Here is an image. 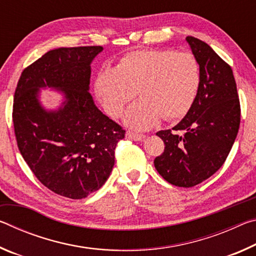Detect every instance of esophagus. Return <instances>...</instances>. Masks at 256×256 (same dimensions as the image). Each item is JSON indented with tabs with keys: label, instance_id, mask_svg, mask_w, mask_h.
<instances>
[{
	"label": "esophagus",
	"instance_id": "obj_1",
	"mask_svg": "<svg viewBox=\"0 0 256 256\" xmlns=\"http://www.w3.org/2000/svg\"><path fill=\"white\" fill-rule=\"evenodd\" d=\"M126 138H132L134 141H142L146 138L144 134H138V133H133L131 131H128L126 132Z\"/></svg>",
	"mask_w": 256,
	"mask_h": 256
}]
</instances>
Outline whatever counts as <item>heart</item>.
I'll return each instance as SVG.
<instances>
[{
	"mask_svg": "<svg viewBox=\"0 0 256 256\" xmlns=\"http://www.w3.org/2000/svg\"><path fill=\"white\" fill-rule=\"evenodd\" d=\"M201 84V68L190 53L172 50L132 52L118 66L102 72L96 80V94L105 110L118 118L136 97L125 112L124 123L136 130H146L188 114Z\"/></svg>",
	"mask_w": 256,
	"mask_h": 256,
	"instance_id": "1",
	"label": "heart"
}]
</instances>
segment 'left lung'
<instances>
[{
	"label": "left lung",
	"instance_id": "1",
	"mask_svg": "<svg viewBox=\"0 0 256 256\" xmlns=\"http://www.w3.org/2000/svg\"><path fill=\"white\" fill-rule=\"evenodd\" d=\"M186 42L201 68V84L192 107L172 130L157 136L164 144L154 167L164 180L192 188L209 178L230 152L240 123V105L232 68L206 44L188 36Z\"/></svg>",
	"mask_w": 256,
	"mask_h": 256
}]
</instances>
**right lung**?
Listing matches in <instances>:
<instances>
[{
  "label": "right lung",
  "mask_w": 256,
  "mask_h": 256,
  "mask_svg": "<svg viewBox=\"0 0 256 256\" xmlns=\"http://www.w3.org/2000/svg\"><path fill=\"white\" fill-rule=\"evenodd\" d=\"M102 50L84 46L47 52L24 68L14 92L12 118L20 154L42 185L66 198H86L105 184L116 144L125 136L89 92L92 63ZM42 88L61 94L58 108L44 107Z\"/></svg>",
  "instance_id": "add662e5"
}]
</instances>
